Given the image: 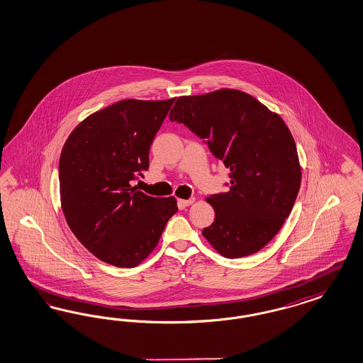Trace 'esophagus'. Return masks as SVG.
Listing matches in <instances>:
<instances>
[{
  "instance_id": "obj_1",
  "label": "esophagus",
  "mask_w": 363,
  "mask_h": 363,
  "mask_svg": "<svg viewBox=\"0 0 363 363\" xmlns=\"http://www.w3.org/2000/svg\"><path fill=\"white\" fill-rule=\"evenodd\" d=\"M194 201H196V199H189V200H179L178 201V206H179L181 209H185L186 206L191 205Z\"/></svg>"
}]
</instances>
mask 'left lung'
Returning a JSON list of instances; mask_svg holds the SVG:
<instances>
[{
	"mask_svg": "<svg viewBox=\"0 0 363 363\" xmlns=\"http://www.w3.org/2000/svg\"><path fill=\"white\" fill-rule=\"evenodd\" d=\"M169 118L203 139L230 170L229 190L206 199L216 217L202 236L228 259L259 252L277 235L299 193V157L284 121L232 88L179 96Z\"/></svg>",
	"mask_w": 363,
	"mask_h": 363,
	"instance_id": "obj_1",
	"label": "left lung"
}]
</instances>
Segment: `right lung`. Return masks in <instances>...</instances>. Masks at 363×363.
Returning <instances> with one entry per match:
<instances>
[{
  "label": "right lung",
  "mask_w": 363,
  "mask_h": 363,
  "mask_svg": "<svg viewBox=\"0 0 363 363\" xmlns=\"http://www.w3.org/2000/svg\"><path fill=\"white\" fill-rule=\"evenodd\" d=\"M175 98L125 99L91 113L64 143L60 201L76 238L104 263H142L174 216V197H151L131 186L149 169V150Z\"/></svg>",
  "instance_id": "1"
}]
</instances>
